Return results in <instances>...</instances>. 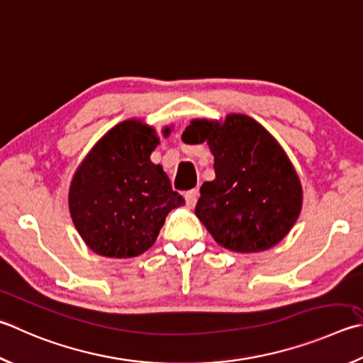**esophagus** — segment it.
Wrapping results in <instances>:
<instances>
[{
    "label": "esophagus",
    "mask_w": 363,
    "mask_h": 363,
    "mask_svg": "<svg viewBox=\"0 0 363 363\" xmlns=\"http://www.w3.org/2000/svg\"><path fill=\"white\" fill-rule=\"evenodd\" d=\"M184 200H186V204L189 208H194L196 201H199V190L196 189L189 190V192L184 194Z\"/></svg>",
    "instance_id": "esophagus-1"
}]
</instances>
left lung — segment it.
I'll return each mask as SVG.
<instances>
[{
    "mask_svg": "<svg viewBox=\"0 0 363 363\" xmlns=\"http://www.w3.org/2000/svg\"><path fill=\"white\" fill-rule=\"evenodd\" d=\"M187 144L206 143L216 179L200 187L195 214L217 245L233 252H262L286 238L301 213L300 177L286 150L252 117L192 118Z\"/></svg>",
    "mask_w": 363,
    "mask_h": 363,
    "instance_id": "1",
    "label": "left lung"
}]
</instances>
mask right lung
<instances>
[{
  "label": "right lung",
  "mask_w": 363,
  "mask_h": 363,
  "mask_svg": "<svg viewBox=\"0 0 363 363\" xmlns=\"http://www.w3.org/2000/svg\"><path fill=\"white\" fill-rule=\"evenodd\" d=\"M173 127H164L168 136ZM160 144L140 118L117 123L84 157L68 192L71 220L95 254L130 259L154 245L171 209L184 204L162 164L150 162Z\"/></svg>",
  "instance_id": "1"
}]
</instances>
